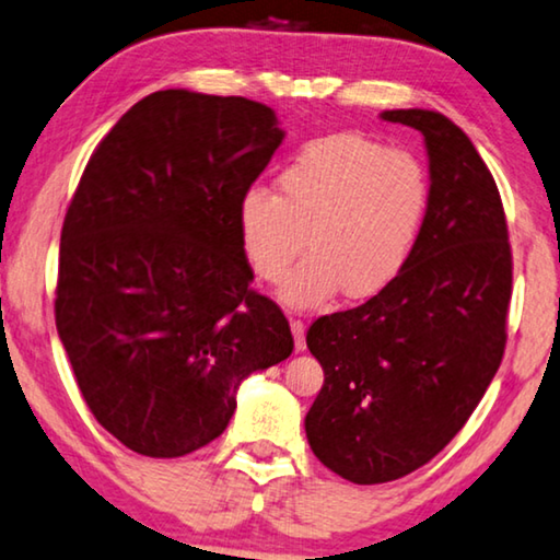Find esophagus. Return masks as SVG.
<instances>
[{
	"label": "esophagus",
	"instance_id": "1",
	"mask_svg": "<svg viewBox=\"0 0 560 560\" xmlns=\"http://www.w3.org/2000/svg\"><path fill=\"white\" fill-rule=\"evenodd\" d=\"M290 330H292V338H295V348L305 350V323L300 320V317H292Z\"/></svg>",
	"mask_w": 560,
	"mask_h": 560
}]
</instances>
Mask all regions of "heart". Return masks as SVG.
Masks as SVG:
<instances>
[{"label":"heart","instance_id":"b5f03b06","mask_svg":"<svg viewBox=\"0 0 560 560\" xmlns=\"http://www.w3.org/2000/svg\"><path fill=\"white\" fill-rule=\"evenodd\" d=\"M430 208V175L406 150L360 135L305 144L278 175V195L250 187L237 208L240 245L257 278L317 305L335 290L360 300L381 292L410 260Z\"/></svg>","mask_w":560,"mask_h":560}]
</instances>
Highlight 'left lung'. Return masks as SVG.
Segmentation results:
<instances>
[{
    "label": "left lung",
    "instance_id": "8db88e82",
    "mask_svg": "<svg viewBox=\"0 0 560 560\" xmlns=\"http://www.w3.org/2000/svg\"><path fill=\"white\" fill-rule=\"evenodd\" d=\"M383 119L425 137L428 218L390 285L307 330L325 373L305 416L310 448L358 486L408 476L466 425L503 360L513 292L501 192L468 135L430 109Z\"/></svg>",
    "mask_w": 560,
    "mask_h": 560
}]
</instances>
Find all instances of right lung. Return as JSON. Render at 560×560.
Masks as SVG:
<instances>
[{
  "label": "right lung",
  "mask_w": 560,
  "mask_h": 560,
  "mask_svg": "<svg viewBox=\"0 0 560 560\" xmlns=\"http://www.w3.org/2000/svg\"><path fill=\"white\" fill-rule=\"evenodd\" d=\"M285 132L270 107L152 92L92 152L65 214L55 320L97 423L150 458L228 428L240 383L292 352L250 288L237 208Z\"/></svg>",
  "instance_id": "obj_1"
}]
</instances>
